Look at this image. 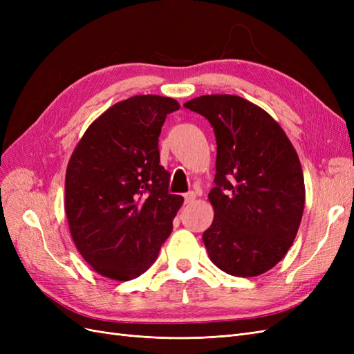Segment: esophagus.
I'll return each instance as SVG.
<instances>
[{"instance_id": "obj_1", "label": "esophagus", "mask_w": 354, "mask_h": 354, "mask_svg": "<svg viewBox=\"0 0 354 354\" xmlns=\"http://www.w3.org/2000/svg\"><path fill=\"white\" fill-rule=\"evenodd\" d=\"M196 199V195L194 192H189V194H185V203H192Z\"/></svg>"}]
</instances>
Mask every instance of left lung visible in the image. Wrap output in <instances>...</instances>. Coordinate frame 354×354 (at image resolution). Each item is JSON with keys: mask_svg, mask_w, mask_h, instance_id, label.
<instances>
[{"mask_svg": "<svg viewBox=\"0 0 354 354\" xmlns=\"http://www.w3.org/2000/svg\"><path fill=\"white\" fill-rule=\"evenodd\" d=\"M185 108L207 118L217 142L214 220L202 234L209 260L232 276L263 274L283 259L301 223L295 149L269 113L239 95H201Z\"/></svg>", "mask_w": 354, "mask_h": 354, "instance_id": "8db88e82", "label": "left lung"}]
</instances>
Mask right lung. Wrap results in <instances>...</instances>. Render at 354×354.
<instances>
[{
    "label": "right lung",
    "instance_id": "obj_1",
    "mask_svg": "<svg viewBox=\"0 0 354 354\" xmlns=\"http://www.w3.org/2000/svg\"><path fill=\"white\" fill-rule=\"evenodd\" d=\"M177 100L143 94L118 102L84 133L69 159L65 209L75 246L113 281L145 273L173 230L183 196L168 194L158 137Z\"/></svg>",
    "mask_w": 354,
    "mask_h": 354
}]
</instances>
